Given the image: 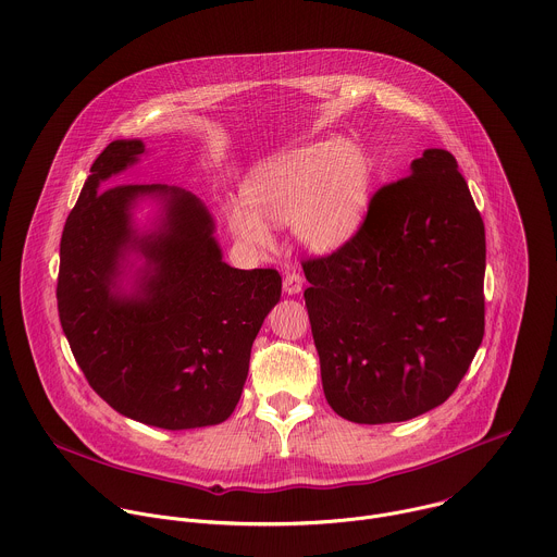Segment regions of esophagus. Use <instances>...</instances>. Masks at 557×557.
<instances>
[{
  "mask_svg": "<svg viewBox=\"0 0 557 557\" xmlns=\"http://www.w3.org/2000/svg\"><path fill=\"white\" fill-rule=\"evenodd\" d=\"M301 288H304V277L299 273H286L284 293L286 295H297V293H301Z\"/></svg>",
  "mask_w": 557,
  "mask_h": 557,
  "instance_id": "obj_1",
  "label": "esophagus"
}]
</instances>
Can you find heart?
<instances>
[{
	"label": "heart",
	"mask_w": 557,
	"mask_h": 557,
	"mask_svg": "<svg viewBox=\"0 0 557 557\" xmlns=\"http://www.w3.org/2000/svg\"><path fill=\"white\" fill-rule=\"evenodd\" d=\"M373 169L345 138H323L280 151L256 164L243 182L245 201H227L230 234L253 253L271 251V223H293L295 238L314 253L345 247L360 230L371 199Z\"/></svg>",
	"instance_id": "1"
}]
</instances>
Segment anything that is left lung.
<instances>
[{
  "mask_svg": "<svg viewBox=\"0 0 557 557\" xmlns=\"http://www.w3.org/2000/svg\"><path fill=\"white\" fill-rule=\"evenodd\" d=\"M306 308L332 410L362 425L445 404L484 338L486 234L445 149L380 188L358 234L304 262Z\"/></svg>",
  "mask_w": 557,
  "mask_h": 557,
  "instance_id": "obj_1",
  "label": "left lung"
}]
</instances>
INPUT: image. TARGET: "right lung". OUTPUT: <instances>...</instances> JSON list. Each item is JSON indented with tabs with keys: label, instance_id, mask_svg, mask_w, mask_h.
Wrapping results in <instances>:
<instances>
[{
	"label": "right lung",
	"instance_id": "obj_1",
	"mask_svg": "<svg viewBox=\"0 0 557 557\" xmlns=\"http://www.w3.org/2000/svg\"><path fill=\"white\" fill-rule=\"evenodd\" d=\"M143 153L140 138H121L90 166L60 240V325L90 388L119 414L171 432L219 425L243 395L282 277L223 262L214 219L193 193L112 186ZM143 200L157 206L147 228L133 219Z\"/></svg>",
	"mask_w": 557,
	"mask_h": 557
}]
</instances>
